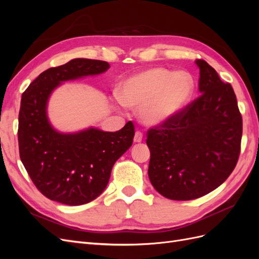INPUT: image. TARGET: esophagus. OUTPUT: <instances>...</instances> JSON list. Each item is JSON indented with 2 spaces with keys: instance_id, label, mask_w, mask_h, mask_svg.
<instances>
[{
  "instance_id": "obj_1",
  "label": "esophagus",
  "mask_w": 259,
  "mask_h": 259,
  "mask_svg": "<svg viewBox=\"0 0 259 259\" xmlns=\"http://www.w3.org/2000/svg\"><path fill=\"white\" fill-rule=\"evenodd\" d=\"M143 142V134L140 132H136V134L134 136V143L138 144Z\"/></svg>"
}]
</instances>
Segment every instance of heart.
I'll list each match as a JSON object with an SVG mask.
<instances>
[{"instance_id":"1","label":"heart","mask_w":259,"mask_h":259,"mask_svg":"<svg viewBox=\"0 0 259 259\" xmlns=\"http://www.w3.org/2000/svg\"><path fill=\"white\" fill-rule=\"evenodd\" d=\"M194 91L193 77L156 67L130 76L119 88L121 104L138 109L139 119L148 126L173 120L189 104Z\"/></svg>"}]
</instances>
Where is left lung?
I'll list each match as a JSON object with an SVG mask.
<instances>
[{
    "instance_id": "8db88e82",
    "label": "left lung",
    "mask_w": 259,
    "mask_h": 259,
    "mask_svg": "<svg viewBox=\"0 0 259 259\" xmlns=\"http://www.w3.org/2000/svg\"><path fill=\"white\" fill-rule=\"evenodd\" d=\"M200 69L201 95L173 120L148 131L149 179L163 197L187 201L215 190L237 165L242 116L236 94L206 61Z\"/></svg>"
}]
</instances>
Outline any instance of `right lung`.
<instances>
[{
	"label": "right lung",
	"instance_id": "1",
	"mask_svg": "<svg viewBox=\"0 0 259 259\" xmlns=\"http://www.w3.org/2000/svg\"><path fill=\"white\" fill-rule=\"evenodd\" d=\"M109 67L106 61L75 58L45 70L22 94L20 159L35 187L50 200L67 205L95 200L106 189L113 164L133 144L132 122L117 132L91 126L61 133L48 116L50 97L61 83L104 73Z\"/></svg>",
	"mask_w": 259,
	"mask_h": 259
}]
</instances>
